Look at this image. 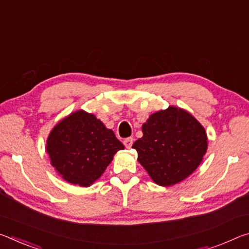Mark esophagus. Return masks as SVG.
<instances>
[{"instance_id":"1","label":"esophagus","mask_w":249,"mask_h":249,"mask_svg":"<svg viewBox=\"0 0 249 249\" xmlns=\"http://www.w3.org/2000/svg\"><path fill=\"white\" fill-rule=\"evenodd\" d=\"M133 142H134V140H133V137H127V139H125L124 140V145H125V147L126 148H131L132 147V145H133Z\"/></svg>"}]
</instances>
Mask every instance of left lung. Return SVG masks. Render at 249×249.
Masks as SVG:
<instances>
[{
  "label": "left lung",
  "mask_w": 249,
  "mask_h": 249,
  "mask_svg": "<svg viewBox=\"0 0 249 249\" xmlns=\"http://www.w3.org/2000/svg\"><path fill=\"white\" fill-rule=\"evenodd\" d=\"M133 144L137 160L160 186L184 180L202 163L207 135L196 118L175 106L152 114Z\"/></svg>",
  "instance_id": "obj_1"
}]
</instances>
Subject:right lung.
Listing matches in <instances>:
<instances>
[{"mask_svg":"<svg viewBox=\"0 0 249 249\" xmlns=\"http://www.w3.org/2000/svg\"><path fill=\"white\" fill-rule=\"evenodd\" d=\"M121 149H124V145L112 129L82 109L55 125L46 142L51 164L57 174L83 187L90 186L100 178Z\"/></svg>","mask_w":249,"mask_h":249,"instance_id":"1","label":"right lung"}]
</instances>
